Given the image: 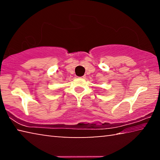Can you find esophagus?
<instances>
[{
  "instance_id": "esophagus-1",
  "label": "esophagus",
  "mask_w": 160,
  "mask_h": 160,
  "mask_svg": "<svg viewBox=\"0 0 160 160\" xmlns=\"http://www.w3.org/2000/svg\"><path fill=\"white\" fill-rule=\"evenodd\" d=\"M86 78V76H85V75H83V76L82 77H81V78Z\"/></svg>"
}]
</instances>
